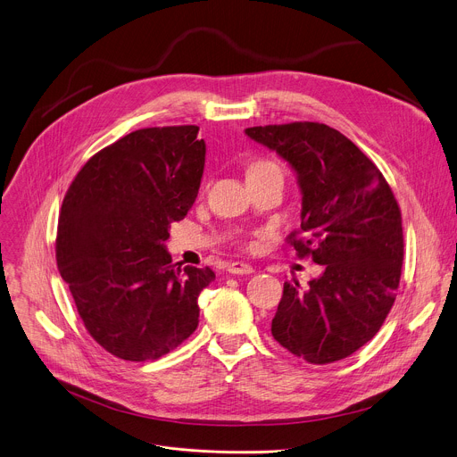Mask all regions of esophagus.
Instances as JSON below:
<instances>
[{
	"label": "esophagus",
	"mask_w": 457,
	"mask_h": 457,
	"mask_svg": "<svg viewBox=\"0 0 457 457\" xmlns=\"http://www.w3.org/2000/svg\"><path fill=\"white\" fill-rule=\"evenodd\" d=\"M228 271L231 275H251V273H254L253 266L244 264V262H228Z\"/></svg>",
	"instance_id": "1"
}]
</instances>
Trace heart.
Returning a JSON list of instances; mask_svg holds the SVG:
<instances>
[{
	"label": "heart",
	"instance_id": "obj_1",
	"mask_svg": "<svg viewBox=\"0 0 457 457\" xmlns=\"http://www.w3.org/2000/svg\"><path fill=\"white\" fill-rule=\"evenodd\" d=\"M262 173H280V168H278L277 162L266 161V159L253 161L247 166V177H251V175H262Z\"/></svg>",
	"mask_w": 457,
	"mask_h": 457
}]
</instances>
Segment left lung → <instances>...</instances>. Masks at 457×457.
<instances>
[{
    "label": "left lung",
    "instance_id": "8db88e82",
    "mask_svg": "<svg viewBox=\"0 0 457 457\" xmlns=\"http://www.w3.org/2000/svg\"><path fill=\"white\" fill-rule=\"evenodd\" d=\"M245 134L295 170L302 224L287 244L323 266L305 289L295 278L284 284L271 335L309 363L344 360L374 338L396 300L403 228L395 193L376 164L328 124L253 126Z\"/></svg>",
    "mask_w": 457,
    "mask_h": 457
}]
</instances>
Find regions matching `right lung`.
I'll return each mask as SVG.
<instances>
[{"label": "right lung", "mask_w": 457, "mask_h": 457, "mask_svg": "<svg viewBox=\"0 0 457 457\" xmlns=\"http://www.w3.org/2000/svg\"><path fill=\"white\" fill-rule=\"evenodd\" d=\"M199 126L143 128L97 152L62 199L55 258L90 337L128 361L159 360L199 325L206 268L171 264L164 242L201 187Z\"/></svg>", "instance_id": "obj_1"}]
</instances>
